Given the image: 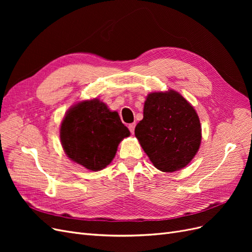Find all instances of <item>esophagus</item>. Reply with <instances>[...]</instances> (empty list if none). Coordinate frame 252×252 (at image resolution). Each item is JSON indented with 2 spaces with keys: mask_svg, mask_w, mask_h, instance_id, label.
Listing matches in <instances>:
<instances>
[{
  "mask_svg": "<svg viewBox=\"0 0 252 252\" xmlns=\"http://www.w3.org/2000/svg\"><path fill=\"white\" fill-rule=\"evenodd\" d=\"M128 128H129V130H130L131 134H133V133H134V128H135V124H134V123H132V124H129V125H128Z\"/></svg>",
  "mask_w": 252,
  "mask_h": 252,
  "instance_id": "1",
  "label": "esophagus"
}]
</instances>
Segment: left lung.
<instances>
[{
	"label": "left lung",
	"mask_w": 252,
	"mask_h": 252,
	"mask_svg": "<svg viewBox=\"0 0 252 252\" xmlns=\"http://www.w3.org/2000/svg\"><path fill=\"white\" fill-rule=\"evenodd\" d=\"M134 134L156 168H184L200 148L202 129L194 108L174 90L151 93Z\"/></svg>",
	"instance_id": "1"
}]
</instances>
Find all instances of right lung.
<instances>
[{"instance_id":"obj_1","label":"right lung","mask_w":252,"mask_h":252,"mask_svg":"<svg viewBox=\"0 0 252 252\" xmlns=\"http://www.w3.org/2000/svg\"><path fill=\"white\" fill-rule=\"evenodd\" d=\"M129 135L119 113L110 111L97 98L74 105L67 111L60 129L67 157L91 171L109 165L120 142Z\"/></svg>"}]
</instances>
